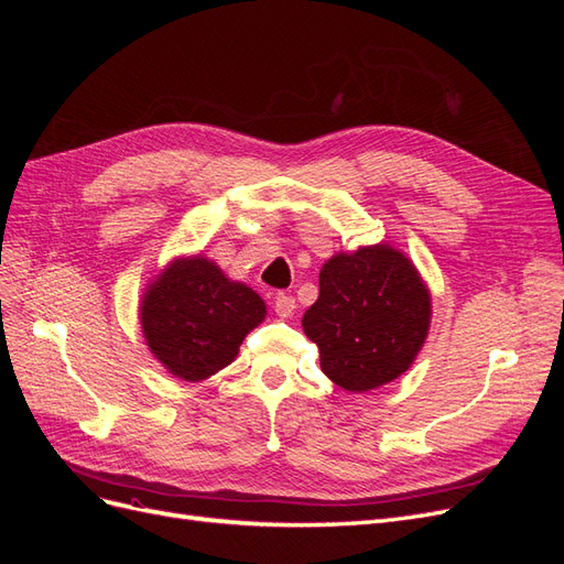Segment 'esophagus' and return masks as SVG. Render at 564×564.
Wrapping results in <instances>:
<instances>
[{
    "instance_id": "34e87169",
    "label": "esophagus",
    "mask_w": 564,
    "mask_h": 564,
    "mask_svg": "<svg viewBox=\"0 0 564 564\" xmlns=\"http://www.w3.org/2000/svg\"><path fill=\"white\" fill-rule=\"evenodd\" d=\"M296 311V299L289 296V294H278L275 296V313L280 317H292Z\"/></svg>"
}]
</instances>
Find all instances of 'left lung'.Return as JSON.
Segmentation results:
<instances>
[{
	"mask_svg": "<svg viewBox=\"0 0 564 564\" xmlns=\"http://www.w3.org/2000/svg\"><path fill=\"white\" fill-rule=\"evenodd\" d=\"M319 367L350 392L395 381L431 329V292L416 265L390 245L334 253L319 270V296L303 315Z\"/></svg>",
	"mask_w": 564,
	"mask_h": 564,
	"instance_id": "8db88e82",
	"label": "left lung"
}]
</instances>
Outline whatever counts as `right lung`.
<instances>
[{"mask_svg":"<svg viewBox=\"0 0 564 564\" xmlns=\"http://www.w3.org/2000/svg\"><path fill=\"white\" fill-rule=\"evenodd\" d=\"M265 319V303L214 261L185 256L145 286L141 327L150 352L174 377L197 383L228 367L245 336Z\"/></svg>","mask_w":564,"mask_h":564,"instance_id":"add662e5","label":"right lung"}]
</instances>
